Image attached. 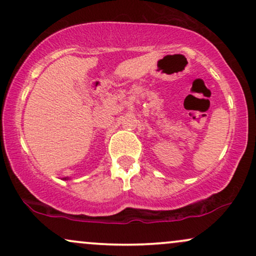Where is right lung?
Masks as SVG:
<instances>
[{
	"label": "right lung",
	"instance_id": "1",
	"mask_svg": "<svg viewBox=\"0 0 256 256\" xmlns=\"http://www.w3.org/2000/svg\"><path fill=\"white\" fill-rule=\"evenodd\" d=\"M64 179H66V178H64Z\"/></svg>",
	"mask_w": 256,
	"mask_h": 256
}]
</instances>
